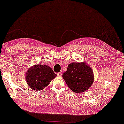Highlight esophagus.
Listing matches in <instances>:
<instances>
[{"label":"esophagus","instance_id":"esophagus-1","mask_svg":"<svg viewBox=\"0 0 124 124\" xmlns=\"http://www.w3.org/2000/svg\"><path fill=\"white\" fill-rule=\"evenodd\" d=\"M62 73L61 72H58L57 73V75L58 76H59V77H61L62 76Z\"/></svg>","mask_w":124,"mask_h":124}]
</instances>
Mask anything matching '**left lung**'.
Wrapping results in <instances>:
<instances>
[{
	"instance_id": "obj_1",
	"label": "left lung",
	"mask_w": 124,
	"mask_h": 124,
	"mask_svg": "<svg viewBox=\"0 0 124 124\" xmlns=\"http://www.w3.org/2000/svg\"><path fill=\"white\" fill-rule=\"evenodd\" d=\"M62 77L68 86L77 93L86 91L94 81L93 71L85 62H73L69 64Z\"/></svg>"
}]
</instances>
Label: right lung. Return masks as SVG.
<instances>
[{"label": "right lung", "instance_id": "add662e5", "mask_svg": "<svg viewBox=\"0 0 124 124\" xmlns=\"http://www.w3.org/2000/svg\"><path fill=\"white\" fill-rule=\"evenodd\" d=\"M56 76L52 68L47 65L37 64L27 71L25 79L31 88L39 91L48 86Z\"/></svg>", "mask_w": 124, "mask_h": 124}]
</instances>
